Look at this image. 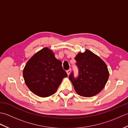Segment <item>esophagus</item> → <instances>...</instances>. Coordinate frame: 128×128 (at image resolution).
<instances>
[{
	"instance_id": "esophagus-1",
	"label": "esophagus",
	"mask_w": 128,
	"mask_h": 128,
	"mask_svg": "<svg viewBox=\"0 0 128 128\" xmlns=\"http://www.w3.org/2000/svg\"><path fill=\"white\" fill-rule=\"evenodd\" d=\"M66 72H67V74H68V75H70V72H71V69H69V70H68L67 71H66Z\"/></svg>"
}]
</instances>
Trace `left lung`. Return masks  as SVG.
<instances>
[{
    "instance_id": "left-lung-1",
    "label": "left lung",
    "mask_w": 128,
    "mask_h": 128,
    "mask_svg": "<svg viewBox=\"0 0 128 128\" xmlns=\"http://www.w3.org/2000/svg\"><path fill=\"white\" fill-rule=\"evenodd\" d=\"M78 70L75 78L72 72L69 75L75 91L81 96H94L104 88L109 78L107 65L98 56L86 50L75 58Z\"/></svg>"
}]
</instances>
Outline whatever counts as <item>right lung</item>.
<instances>
[{
    "label": "right lung",
    "mask_w": 128,
    "mask_h": 128,
    "mask_svg": "<svg viewBox=\"0 0 128 128\" xmlns=\"http://www.w3.org/2000/svg\"><path fill=\"white\" fill-rule=\"evenodd\" d=\"M62 64L52 50L47 47L42 49L30 59L24 68L23 76L27 86L38 96L53 94L62 78L68 76Z\"/></svg>",
    "instance_id": "1"
}]
</instances>
